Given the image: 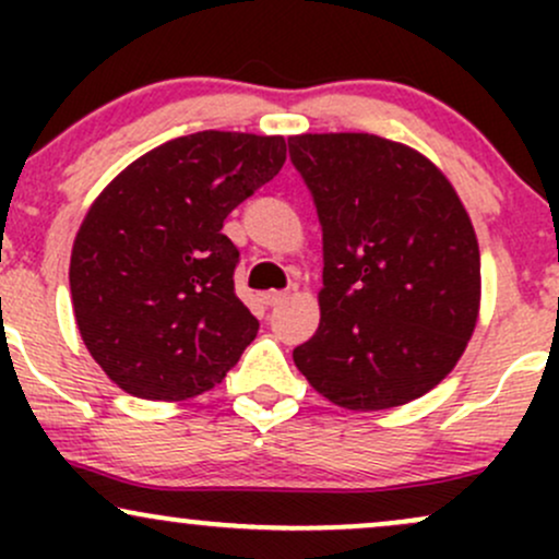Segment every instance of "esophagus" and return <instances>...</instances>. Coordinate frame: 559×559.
<instances>
[{
  "mask_svg": "<svg viewBox=\"0 0 559 559\" xmlns=\"http://www.w3.org/2000/svg\"><path fill=\"white\" fill-rule=\"evenodd\" d=\"M288 297L286 292H265L262 294V301H265L267 307H275V305H281V301H284Z\"/></svg>",
  "mask_w": 559,
  "mask_h": 559,
  "instance_id": "esophagus-1",
  "label": "esophagus"
}]
</instances>
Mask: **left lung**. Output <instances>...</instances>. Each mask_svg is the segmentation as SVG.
I'll return each instance as SVG.
<instances>
[{
  "instance_id": "1",
  "label": "left lung",
  "mask_w": 559,
  "mask_h": 559,
  "mask_svg": "<svg viewBox=\"0 0 559 559\" xmlns=\"http://www.w3.org/2000/svg\"><path fill=\"white\" fill-rule=\"evenodd\" d=\"M288 155L323 228L320 325L294 349L301 376L346 409L431 391L478 320L480 254L441 170L373 133H305Z\"/></svg>"
}]
</instances>
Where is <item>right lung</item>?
Here are the masks:
<instances>
[{
  "instance_id": "1",
  "label": "right lung",
  "mask_w": 559,
  "mask_h": 559,
  "mask_svg": "<svg viewBox=\"0 0 559 559\" xmlns=\"http://www.w3.org/2000/svg\"><path fill=\"white\" fill-rule=\"evenodd\" d=\"M284 163L281 136L199 131L146 152L92 204L70 254L75 323L128 394L189 400L254 342L223 221Z\"/></svg>"
}]
</instances>
